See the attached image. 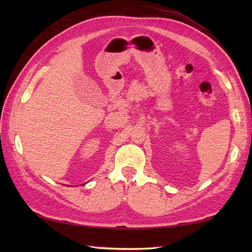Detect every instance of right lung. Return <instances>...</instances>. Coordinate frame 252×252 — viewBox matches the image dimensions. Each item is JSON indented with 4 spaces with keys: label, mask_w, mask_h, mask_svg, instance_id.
Segmentation results:
<instances>
[{
    "label": "right lung",
    "mask_w": 252,
    "mask_h": 252,
    "mask_svg": "<svg viewBox=\"0 0 252 252\" xmlns=\"http://www.w3.org/2000/svg\"><path fill=\"white\" fill-rule=\"evenodd\" d=\"M83 185H84V184H83Z\"/></svg>",
    "instance_id": "1"
}]
</instances>
